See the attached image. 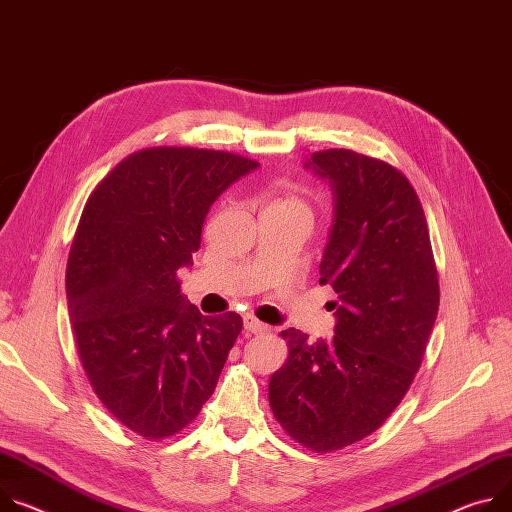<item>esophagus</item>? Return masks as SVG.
I'll return each mask as SVG.
<instances>
[{
    "instance_id": "esophagus-1",
    "label": "esophagus",
    "mask_w": 512,
    "mask_h": 512,
    "mask_svg": "<svg viewBox=\"0 0 512 512\" xmlns=\"http://www.w3.org/2000/svg\"><path fill=\"white\" fill-rule=\"evenodd\" d=\"M245 329L249 331V333H253V335H261V333H267L269 331V327L267 324H263L261 320H257L255 316H245Z\"/></svg>"
}]
</instances>
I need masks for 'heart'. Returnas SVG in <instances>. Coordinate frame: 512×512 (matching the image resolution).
I'll return each instance as SVG.
<instances>
[{
  "mask_svg": "<svg viewBox=\"0 0 512 512\" xmlns=\"http://www.w3.org/2000/svg\"><path fill=\"white\" fill-rule=\"evenodd\" d=\"M275 206H280V208H302V206L296 204V202H282V204H275Z\"/></svg>",
  "mask_w": 512,
  "mask_h": 512,
  "instance_id": "obj_1",
  "label": "heart"
}]
</instances>
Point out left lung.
I'll return each instance as SVG.
<instances>
[{
	"label": "left lung",
	"mask_w": 512,
	"mask_h": 512,
	"mask_svg": "<svg viewBox=\"0 0 512 512\" xmlns=\"http://www.w3.org/2000/svg\"><path fill=\"white\" fill-rule=\"evenodd\" d=\"M304 167L333 192L318 282L337 294L335 337L282 333L290 355L269 404L292 439L322 453L371 435L400 404L435 327L439 282L421 200L398 169L349 149Z\"/></svg>",
	"instance_id": "obj_1"
}]
</instances>
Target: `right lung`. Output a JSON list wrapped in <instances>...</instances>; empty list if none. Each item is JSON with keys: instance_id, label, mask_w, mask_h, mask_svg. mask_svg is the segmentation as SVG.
<instances>
[{"instance_id": "obj_1", "label": "right lung", "mask_w": 512, "mask_h": 512, "mask_svg": "<svg viewBox=\"0 0 512 512\" xmlns=\"http://www.w3.org/2000/svg\"><path fill=\"white\" fill-rule=\"evenodd\" d=\"M259 163L157 147L124 159L89 196L67 263L69 318L91 388L147 439L179 433L212 396L243 320L181 296L212 204Z\"/></svg>"}]
</instances>
